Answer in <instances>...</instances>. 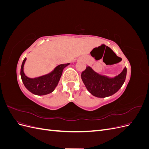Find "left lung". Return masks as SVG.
<instances>
[{
    "mask_svg": "<svg viewBox=\"0 0 149 149\" xmlns=\"http://www.w3.org/2000/svg\"><path fill=\"white\" fill-rule=\"evenodd\" d=\"M126 74L127 68L125 67L118 76L109 78L99 74L91 68L86 66V70L81 73V79L86 87L93 96L105 97L110 96L119 91L125 81Z\"/></svg>",
    "mask_w": 149,
    "mask_h": 149,
    "instance_id": "left-lung-1",
    "label": "left lung"
}]
</instances>
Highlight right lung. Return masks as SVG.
Instances as JSON below:
<instances>
[{"label":"right lung","mask_w":149,"mask_h":149,"mask_svg":"<svg viewBox=\"0 0 149 149\" xmlns=\"http://www.w3.org/2000/svg\"><path fill=\"white\" fill-rule=\"evenodd\" d=\"M25 61L26 58L22 62L20 69L22 82L29 91L40 96L49 94L54 91L60 79L63 70L66 66L70 65V63H66L58 65L49 74L31 79L26 77L24 73V66Z\"/></svg>","instance_id":"right-lung-1"}]
</instances>
